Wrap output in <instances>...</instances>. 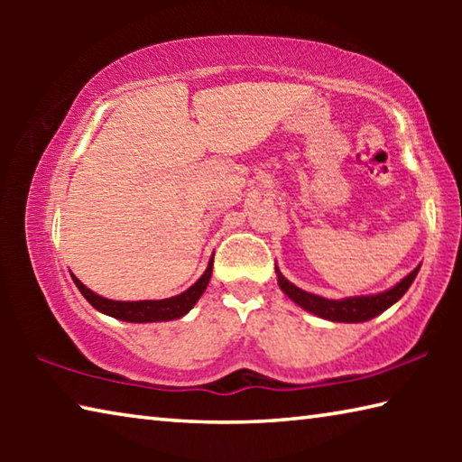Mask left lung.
<instances>
[{"mask_svg": "<svg viewBox=\"0 0 462 462\" xmlns=\"http://www.w3.org/2000/svg\"><path fill=\"white\" fill-rule=\"evenodd\" d=\"M418 269H413L408 277L400 281L395 287H391L389 291H383L377 295H365V297H348V300L336 301V300H326V297H319L314 293H308L303 291V289L295 287L293 283H289V281L281 275L279 269L275 267L279 287L283 289V293L291 297L297 306H301L303 310H308L319 318L332 319V322H366V319L379 316L381 311H385L387 308L393 306V303L400 300L405 291H408L410 285L413 283V279L418 275Z\"/></svg>", "mask_w": 462, "mask_h": 462, "instance_id": "8db88e82", "label": "left lung"}]
</instances>
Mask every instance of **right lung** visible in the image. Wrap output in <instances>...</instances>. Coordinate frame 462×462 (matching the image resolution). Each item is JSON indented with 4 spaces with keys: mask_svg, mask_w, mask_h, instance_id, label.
<instances>
[{
    "mask_svg": "<svg viewBox=\"0 0 462 462\" xmlns=\"http://www.w3.org/2000/svg\"><path fill=\"white\" fill-rule=\"evenodd\" d=\"M212 263L214 259L209 261V267L198 279V283H193L187 291H183L181 295L169 297V300H159V301H112L97 293H93L91 289L85 287L77 277H73V281L77 289L83 293L85 300H88L93 308L104 311L107 316L124 319V322H136V324L165 322V319H175V318L185 316L187 311L195 306V301H198L201 293L206 291L209 279H212V267H214Z\"/></svg>",
    "mask_w": 462,
    "mask_h": 462,
    "instance_id": "1",
    "label": "right lung"
}]
</instances>
